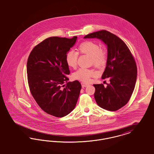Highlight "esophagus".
Listing matches in <instances>:
<instances>
[{
    "instance_id": "34e87169",
    "label": "esophagus",
    "mask_w": 154,
    "mask_h": 154,
    "mask_svg": "<svg viewBox=\"0 0 154 154\" xmlns=\"http://www.w3.org/2000/svg\"><path fill=\"white\" fill-rule=\"evenodd\" d=\"M81 85H82V87H86V86H88L89 85L88 83H85V82H82V83H81Z\"/></svg>"
}]
</instances>
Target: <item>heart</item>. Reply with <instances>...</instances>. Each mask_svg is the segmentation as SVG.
Masks as SVG:
<instances>
[{"mask_svg":"<svg viewBox=\"0 0 154 154\" xmlns=\"http://www.w3.org/2000/svg\"><path fill=\"white\" fill-rule=\"evenodd\" d=\"M81 53L91 57L93 63L97 66H104L106 63L107 55L104 50L100 49L97 43L92 41H86L81 43L79 46ZM78 53L74 50H69L65 56V61L68 66L75 68L77 65ZM97 72L93 69L81 68L73 73V78L76 79L88 82L92 77H94Z\"/></svg>","mask_w":154,"mask_h":154,"instance_id":"b5f03b06","label":"heart"}]
</instances>
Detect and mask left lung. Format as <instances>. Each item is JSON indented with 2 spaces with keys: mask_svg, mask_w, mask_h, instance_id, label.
<instances>
[{
  "mask_svg": "<svg viewBox=\"0 0 154 154\" xmlns=\"http://www.w3.org/2000/svg\"><path fill=\"white\" fill-rule=\"evenodd\" d=\"M85 39L97 38L107 47V61L101 78L110 83L94 85V98L101 108L111 111L126 105L134 91L137 69L136 61L127 45L112 33L102 30L87 35Z\"/></svg>",
  "mask_w": 154,
  "mask_h": 154,
  "instance_id": "left-lung-1",
  "label": "left lung"
}]
</instances>
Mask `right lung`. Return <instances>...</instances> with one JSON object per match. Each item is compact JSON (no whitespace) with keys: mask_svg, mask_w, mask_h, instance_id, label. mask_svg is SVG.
<instances>
[{"mask_svg":"<svg viewBox=\"0 0 154 154\" xmlns=\"http://www.w3.org/2000/svg\"><path fill=\"white\" fill-rule=\"evenodd\" d=\"M77 38H47L33 49L27 61L28 82L33 97L45 112L58 118L73 111L80 94V82H68L70 71L65 61L66 54Z\"/></svg>","mask_w":154,"mask_h":154,"instance_id":"1","label":"right lung"}]
</instances>
